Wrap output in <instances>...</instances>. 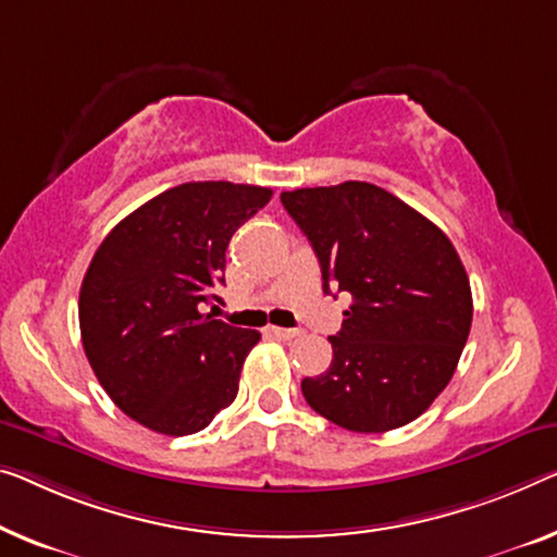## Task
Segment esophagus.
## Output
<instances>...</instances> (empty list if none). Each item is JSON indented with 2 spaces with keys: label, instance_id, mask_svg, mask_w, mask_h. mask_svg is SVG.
<instances>
[{
  "label": "esophagus",
  "instance_id": "34e87169",
  "mask_svg": "<svg viewBox=\"0 0 557 557\" xmlns=\"http://www.w3.org/2000/svg\"><path fill=\"white\" fill-rule=\"evenodd\" d=\"M270 335H275L277 339H295L300 335V330L297 327H268Z\"/></svg>",
  "mask_w": 557,
  "mask_h": 557
}]
</instances>
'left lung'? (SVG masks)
<instances>
[{
  "instance_id": "left-lung-1",
  "label": "left lung",
  "mask_w": 557,
  "mask_h": 557,
  "mask_svg": "<svg viewBox=\"0 0 557 557\" xmlns=\"http://www.w3.org/2000/svg\"><path fill=\"white\" fill-rule=\"evenodd\" d=\"M320 260L322 289L350 293L332 364L307 405L352 433L420 418L450 383L472 325L470 280L443 230L370 182L280 195Z\"/></svg>"
}]
</instances>
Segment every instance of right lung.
<instances>
[{"mask_svg":"<svg viewBox=\"0 0 557 557\" xmlns=\"http://www.w3.org/2000/svg\"><path fill=\"white\" fill-rule=\"evenodd\" d=\"M272 189L187 182L127 214L89 262L79 289L82 345L117 408L154 433L205 430L237 397L260 332L202 307L225 285L232 235Z\"/></svg>","mask_w":557,"mask_h":557,"instance_id":"obj_1","label":"right lung"}]
</instances>
